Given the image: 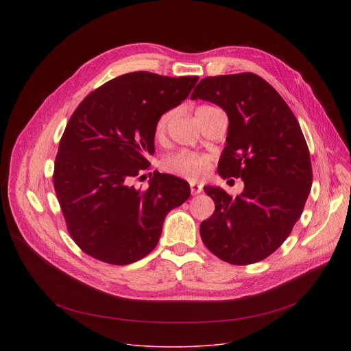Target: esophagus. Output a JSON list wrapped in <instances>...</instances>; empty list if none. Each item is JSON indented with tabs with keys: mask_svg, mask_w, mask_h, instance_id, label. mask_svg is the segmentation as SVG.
Returning <instances> with one entry per match:
<instances>
[{
	"mask_svg": "<svg viewBox=\"0 0 351 351\" xmlns=\"http://www.w3.org/2000/svg\"><path fill=\"white\" fill-rule=\"evenodd\" d=\"M190 191H191L193 195H195V194H198V193H202V191H203V184H199V183H197V182H191V183H190Z\"/></svg>",
	"mask_w": 351,
	"mask_h": 351,
	"instance_id": "obj_1",
	"label": "esophagus"
}]
</instances>
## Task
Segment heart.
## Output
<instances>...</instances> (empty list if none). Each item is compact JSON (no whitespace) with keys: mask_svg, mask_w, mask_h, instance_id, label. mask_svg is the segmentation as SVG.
I'll return each instance as SVG.
<instances>
[{"mask_svg":"<svg viewBox=\"0 0 351 351\" xmlns=\"http://www.w3.org/2000/svg\"><path fill=\"white\" fill-rule=\"evenodd\" d=\"M199 108H207V107H199ZM169 118H171V112H165L157 119L154 126V133L157 137H161L165 133ZM208 165H210L208 157L190 153V152H179L176 154L167 157L162 162L164 171L191 182L202 178L208 169Z\"/></svg>","mask_w":351,"mask_h":351,"instance_id":"obj_1","label":"heart"}]
</instances>
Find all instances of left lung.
Here are the masks:
<instances>
[{"mask_svg":"<svg viewBox=\"0 0 351 351\" xmlns=\"http://www.w3.org/2000/svg\"><path fill=\"white\" fill-rule=\"evenodd\" d=\"M191 98L226 112L229 129L218 173L244 182L236 197L204 187L215 211L199 225V234L222 261L258 263L287 239L310 194L313 168L302 128L279 93L256 73L204 77Z\"/></svg>","mask_w":351,"mask_h":351,"instance_id":"8db88e82","label":"left lung"}]
</instances>
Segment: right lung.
I'll return each mask as SVG.
<instances>
[{"label":"right lung","mask_w":351,"mask_h":351,"mask_svg":"<svg viewBox=\"0 0 351 351\" xmlns=\"http://www.w3.org/2000/svg\"><path fill=\"white\" fill-rule=\"evenodd\" d=\"M198 76L121 75L91 91L61 137L54 189L73 241L90 257L128 265L156 248L167 214L190 197L186 180L154 171L145 190L130 186L149 168L154 126L187 98ZM152 176V172H149Z\"/></svg>","instance_id":"1"}]
</instances>
